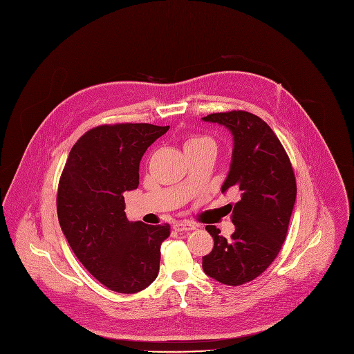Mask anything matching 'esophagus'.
Here are the masks:
<instances>
[{
  "instance_id": "34e87169",
  "label": "esophagus",
  "mask_w": 354,
  "mask_h": 354,
  "mask_svg": "<svg viewBox=\"0 0 354 354\" xmlns=\"http://www.w3.org/2000/svg\"><path fill=\"white\" fill-rule=\"evenodd\" d=\"M173 228L177 231V232H188V231H193L196 230V227L193 224L189 223H176L173 225Z\"/></svg>"
}]
</instances>
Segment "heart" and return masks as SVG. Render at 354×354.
<instances>
[{
	"mask_svg": "<svg viewBox=\"0 0 354 354\" xmlns=\"http://www.w3.org/2000/svg\"><path fill=\"white\" fill-rule=\"evenodd\" d=\"M205 146H211L215 147V142L214 139H211L209 136L205 134H192L188 136L184 142V150H193V149H198V147H205Z\"/></svg>",
	"mask_w": 354,
	"mask_h": 354,
	"instance_id": "obj_1",
	"label": "heart"
}]
</instances>
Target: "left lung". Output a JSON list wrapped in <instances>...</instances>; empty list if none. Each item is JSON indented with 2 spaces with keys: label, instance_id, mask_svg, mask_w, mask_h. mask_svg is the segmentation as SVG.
Here are the masks:
<instances>
[{
  "label": "left lung",
  "instance_id": "obj_1",
  "mask_svg": "<svg viewBox=\"0 0 354 354\" xmlns=\"http://www.w3.org/2000/svg\"><path fill=\"white\" fill-rule=\"evenodd\" d=\"M203 120L224 124L234 136L232 162L221 192L239 194L231 205V238L214 225L205 227L214 248L203 257V269L215 281L239 286L263 274L278 257L296 200V178L277 134L257 115L231 111Z\"/></svg>",
  "mask_w": 354,
  "mask_h": 354
}]
</instances>
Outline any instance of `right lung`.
Instances as JSON below:
<instances>
[{
    "label": "right lung",
    "instance_id": "1",
    "mask_svg": "<svg viewBox=\"0 0 354 354\" xmlns=\"http://www.w3.org/2000/svg\"><path fill=\"white\" fill-rule=\"evenodd\" d=\"M170 126L102 124L72 147L62 170L57 211L69 245L100 283L118 293L147 288L158 274L170 225L130 223L123 194L139 185L147 147Z\"/></svg>",
    "mask_w": 354,
    "mask_h": 354
}]
</instances>
